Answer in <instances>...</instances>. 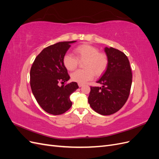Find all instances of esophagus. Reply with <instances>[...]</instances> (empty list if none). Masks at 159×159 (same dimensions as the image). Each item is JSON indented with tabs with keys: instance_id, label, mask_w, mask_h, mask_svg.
<instances>
[{
	"instance_id": "esophagus-1",
	"label": "esophagus",
	"mask_w": 159,
	"mask_h": 159,
	"mask_svg": "<svg viewBox=\"0 0 159 159\" xmlns=\"http://www.w3.org/2000/svg\"><path fill=\"white\" fill-rule=\"evenodd\" d=\"M78 85H79L80 88V87H82V86H83V84H80V83H78Z\"/></svg>"
}]
</instances>
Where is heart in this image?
I'll list each match as a JSON object with an SVG mask.
<instances>
[{"label":"heart","instance_id":"1","mask_svg":"<svg viewBox=\"0 0 159 159\" xmlns=\"http://www.w3.org/2000/svg\"><path fill=\"white\" fill-rule=\"evenodd\" d=\"M75 57L71 54H66L63 57V64L68 71L74 70L78 66V60H84V70H78L71 74L74 81L85 84L92 80L94 74L101 75L106 70L108 58L106 54L99 52L97 48L89 44H81L74 50Z\"/></svg>","mask_w":159,"mask_h":159}]
</instances>
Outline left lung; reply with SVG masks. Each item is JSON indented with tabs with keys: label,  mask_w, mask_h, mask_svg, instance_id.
Returning <instances> with one entry per match:
<instances>
[{
	"label": "left lung",
	"mask_w": 159,
	"mask_h": 159,
	"mask_svg": "<svg viewBox=\"0 0 159 159\" xmlns=\"http://www.w3.org/2000/svg\"><path fill=\"white\" fill-rule=\"evenodd\" d=\"M108 58L107 69L97 83L91 87L88 103L95 112L103 115L116 113L126 103L132 84V72L127 56L112 47L105 48Z\"/></svg>",
	"instance_id": "1"
}]
</instances>
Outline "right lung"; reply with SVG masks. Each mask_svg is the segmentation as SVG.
<instances>
[{
	"label": "right lung",
	"mask_w": 159,
	"mask_h": 159,
	"mask_svg": "<svg viewBox=\"0 0 159 159\" xmlns=\"http://www.w3.org/2000/svg\"><path fill=\"white\" fill-rule=\"evenodd\" d=\"M76 41L61 42L48 46L38 54L30 69V87L38 103L46 112L61 115L71 106L70 95L79 87L76 82L64 84L70 77L63 57Z\"/></svg>",
	"instance_id": "add662e5"
}]
</instances>
